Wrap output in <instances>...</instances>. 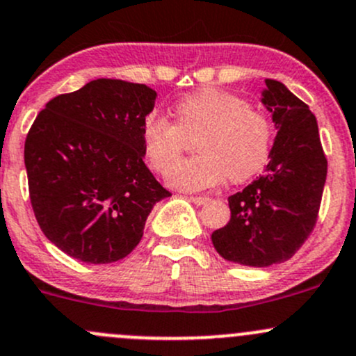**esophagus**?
<instances>
[{
  "label": "esophagus",
  "instance_id": "1",
  "mask_svg": "<svg viewBox=\"0 0 356 356\" xmlns=\"http://www.w3.org/2000/svg\"><path fill=\"white\" fill-rule=\"evenodd\" d=\"M189 200H191L195 204H200V207H201V204H204V203H207V201H208L207 196H191V198H189Z\"/></svg>",
  "mask_w": 356,
  "mask_h": 356
}]
</instances>
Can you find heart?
<instances>
[{
  "instance_id": "heart-1",
  "label": "heart",
  "mask_w": 356,
  "mask_h": 356,
  "mask_svg": "<svg viewBox=\"0 0 356 356\" xmlns=\"http://www.w3.org/2000/svg\"><path fill=\"white\" fill-rule=\"evenodd\" d=\"M175 124L163 115L149 113L143 122V143L149 165L165 172L195 138L198 155L168 170V182L184 191L213 188L227 179L243 182L264 168L270 155L272 124L239 96L215 88L179 99Z\"/></svg>"
}]
</instances>
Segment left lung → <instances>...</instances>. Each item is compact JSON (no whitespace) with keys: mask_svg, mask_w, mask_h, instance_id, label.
I'll use <instances>...</instances> for the list:
<instances>
[{"mask_svg":"<svg viewBox=\"0 0 356 356\" xmlns=\"http://www.w3.org/2000/svg\"><path fill=\"white\" fill-rule=\"evenodd\" d=\"M261 103L277 136L265 174L229 198L231 220L211 234L222 258L248 267L289 260L317 224L327 175L315 115L282 82L265 79Z\"/></svg>","mask_w":356,"mask_h":356,"instance_id":"8db88e82","label":"left lung"}]
</instances>
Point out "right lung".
<instances>
[{
	"instance_id": "right-lung-1",
	"label": "right lung",
	"mask_w": 356,
	"mask_h": 356,
	"mask_svg": "<svg viewBox=\"0 0 356 356\" xmlns=\"http://www.w3.org/2000/svg\"><path fill=\"white\" fill-rule=\"evenodd\" d=\"M156 92L96 79L46 103L25 139L39 227L68 257L111 264L139 245L153 207L172 196L146 167L143 122Z\"/></svg>"
}]
</instances>
